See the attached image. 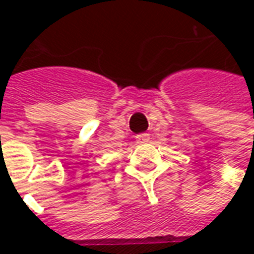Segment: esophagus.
Listing matches in <instances>:
<instances>
[{
    "mask_svg": "<svg viewBox=\"0 0 254 254\" xmlns=\"http://www.w3.org/2000/svg\"><path fill=\"white\" fill-rule=\"evenodd\" d=\"M149 140V134L148 133H140V134H137L136 136V141L140 144H143V143H147Z\"/></svg>",
    "mask_w": 254,
    "mask_h": 254,
    "instance_id": "1",
    "label": "esophagus"
}]
</instances>
